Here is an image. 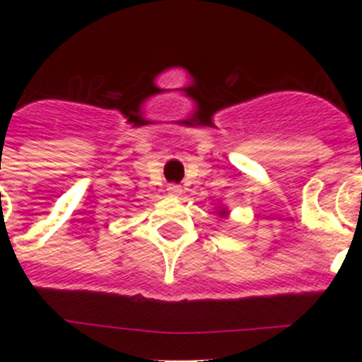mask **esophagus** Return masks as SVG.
<instances>
[{
	"instance_id": "34e87169",
	"label": "esophagus",
	"mask_w": 362,
	"mask_h": 362,
	"mask_svg": "<svg viewBox=\"0 0 362 362\" xmlns=\"http://www.w3.org/2000/svg\"><path fill=\"white\" fill-rule=\"evenodd\" d=\"M166 190H168V194H170V196H179V194L183 192V188L179 187V185H168V188H166Z\"/></svg>"
}]
</instances>
